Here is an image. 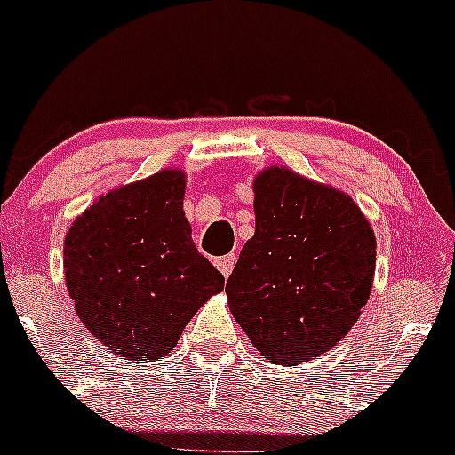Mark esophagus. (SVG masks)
Listing matches in <instances>:
<instances>
[{
  "label": "esophagus",
  "instance_id": "34e87169",
  "mask_svg": "<svg viewBox=\"0 0 455 455\" xmlns=\"http://www.w3.org/2000/svg\"><path fill=\"white\" fill-rule=\"evenodd\" d=\"M214 265H217V269L221 271L223 275H228L232 274V269H234V265H236V256L234 254H228V256H221V259H217V262H214Z\"/></svg>",
  "mask_w": 455,
  "mask_h": 455
}]
</instances>
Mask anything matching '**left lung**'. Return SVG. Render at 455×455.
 I'll use <instances>...</instances> for the list:
<instances>
[{
	"label": "left lung",
	"mask_w": 455,
	"mask_h": 455,
	"mask_svg": "<svg viewBox=\"0 0 455 455\" xmlns=\"http://www.w3.org/2000/svg\"><path fill=\"white\" fill-rule=\"evenodd\" d=\"M254 214L228 278L229 311L275 366L311 362L362 315L377 238L353 196L284 166L256 175Z\"/></svg>",
	"instance_id": "left-lung-1"
}]
</instances>
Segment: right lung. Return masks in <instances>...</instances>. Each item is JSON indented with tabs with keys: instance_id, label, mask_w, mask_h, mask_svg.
<instances>
[{
	"instance_id": "obj_1",
	"label": "right lung",
	"mask_w": 455,
	"mask_h": 455,
	"mask_svg": "<svg viewBox=\"0 0 455 455\" xmlns=\"http://www.w3.org/2000/svg\"><path fill=\"white\" fill-rule=\"evenodd\" d=\"M186 172L164 168L100 195L65 234L63 269L85 329L107 350L151 362L223 291L184 214Z\"/></svg>"
}]
</instances>
